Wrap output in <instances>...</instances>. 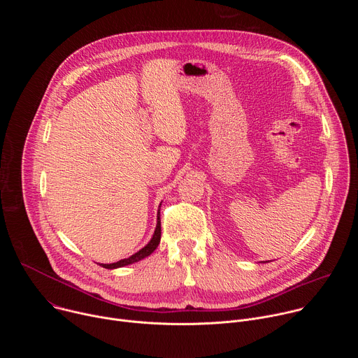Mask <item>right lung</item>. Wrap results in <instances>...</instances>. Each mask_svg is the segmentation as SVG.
Listing matches in <instances>:
<instances>
[{
    "label": "right lung",
    "mask_w": 358,
    "mask_h": 358,
    "mask_svg": "<svg viewBox=\"0 0 358 358\" xmlns=\"http://www.w3.org/2000/svg\"><path fill=\"white\" fill-rule=\"evenodd\" d=\"M162 206V203H160ZM160 239H162V221H160V210L157 213V225H156V229H155V234H152L150 242L141 248L138 252L133 253L131 257L126 258V259H120L115 264H99L100 266H103L105 269H117V268H123V266H127V265H131V264H136L147 257H150V255L156 250V248L159 246L160 243Z\"/></svg>",
    "instance_id": "right-lung-1"
}]
</instances>
